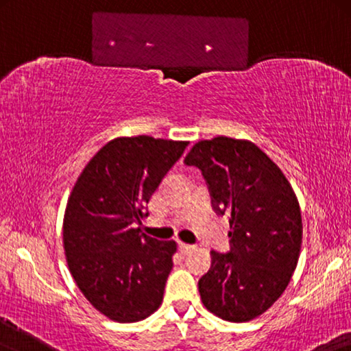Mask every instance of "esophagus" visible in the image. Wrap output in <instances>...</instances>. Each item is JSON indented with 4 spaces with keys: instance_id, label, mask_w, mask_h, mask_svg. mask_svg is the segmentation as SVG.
Returning a JSON list of instances; mask_svg holds the SVG:
<instances>
[{
    "instance_id": "1",
    "label": "esophagus",
    "mask_w": 351,
    "mask_h": 351,
    "mask_svg": "<svg viewBox=\"0 0 351 351\" xmlns=\"http://www.w3.org/2000/svg\"><path fill=\"white\" fill-rule=\"evenodd\" d=\"M193 248H195V247H193V245H189V243H180V252L182 253V254H189V253H191V252H193Z\"/></svg>"
}]
</instances>
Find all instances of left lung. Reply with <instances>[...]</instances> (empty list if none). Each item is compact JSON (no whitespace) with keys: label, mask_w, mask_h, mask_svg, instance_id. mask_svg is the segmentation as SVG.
<instances>
[{"label":"left lung","mask_w":351,"mask_h":351,"mask_svg":"<svg viewBox=\"0 0 351 351\" xmlns=\"http://www.w3.org/2000/svg\"><path fill=\"white\" fill-rule=\"evenodd\" d=\"M184 162L202 170L214 209L231 230L230 253L213 250L210 269L199 278L202 302L223 320H253L282 295L297 269L303 223L295 192L250 141H202Z\"/></svg>","instance_id":"left-lung-1"}]
</instances>
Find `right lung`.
Segmentation results:
<instances>
[{"instance_id": "right-lung-1", "label": "right lung", "mask_w": 351, "mask_h": 351, "mask_svg": "<svg viewBox=\"0 0 351 351\" xmlns=\"http://www.w3.org/2000/svg\"><path fill=\"white\" fill-rule=\"evenodd\" d=\"M189 142L117 137L81 171L64 215L70 274L99 313L120 324L147 319L162 303L175 241L142 234L147 204Z\"/></svg>"}]
</instances>
